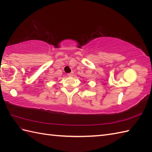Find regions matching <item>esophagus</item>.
I'll use <instances>...</instances> for the list:
<instances>
[{
    "instance_id": "1",
    "label": "esophagus",
    "mask_w": 152,
    "mask_h": 152,
    "mask_svg": "<svg viewBox=\"0 0 152 152\" xmlns=\"http://www.w3.org/2000/svg\"><path fill=\"white\" fill-rule=\"evenodd\" d=\"M67 76H69V77H72V76H74V72H71L68 74Z\"/></svg>"
}]
</instances>
